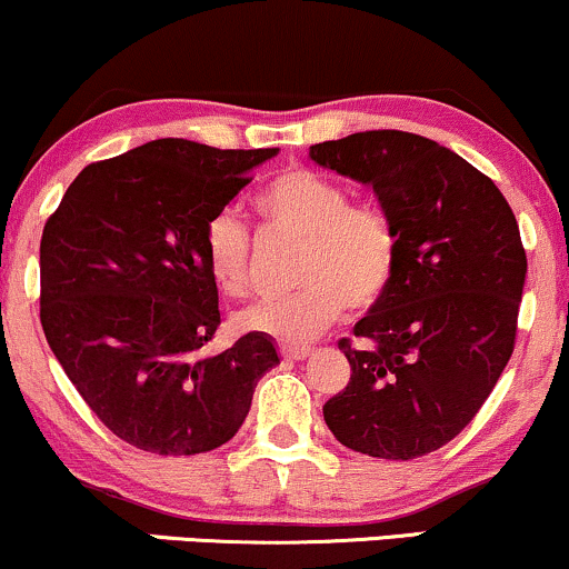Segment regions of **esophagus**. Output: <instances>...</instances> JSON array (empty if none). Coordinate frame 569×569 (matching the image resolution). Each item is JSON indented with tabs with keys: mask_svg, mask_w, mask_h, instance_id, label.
I'll return each instance as SVG.
<instances>
[{
	"mask_svg": "<svg viewBox=\"0 0 569 569\" xmlns=\"http://www.w3.org/2000/svg\"><path fill=\"white\" fill-rule=\"evenodd\" d=\"M312 355V350L310 347H293V345H280V358L283 360H291V362H297V360H307Z\"/></svg>",
	"mask_w": 569,
	"mask_h": 569,
	"instance_id": "1",
	"label": "esophagus"
}]
</instances>
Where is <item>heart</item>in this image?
Masks as SVG:
<instances>
[{
	"mask_svg": "<svg viewBox=\"0 0 569 569\" xmlns=\"http://www.w3.org/2000/svg\"><path fill=\"white\" fill-rule=\"evenodd\" d=\"M251 203L264 222L297 232L305 246L297 267L302 289L249 307L241 315L246 331L280 345H310L347 307L368 310L385 299L400 264V236L387 211L373 203H352L345 184L307 167L280 169ZM203 262L224 297H243L251 236L230 211L207 224Z\"/></svg>",
	"mask_w": 569,
	"mask_h": 569,
	"instance_id": "heart-1",
	"label": "heart"
}]
</instances>
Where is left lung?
Segmentation results:
<instances>
[{"label":"left lung","mask_w":569,"mask_h":569,"mask_svg":"<svg viewBox=\"0 0 569 569\" xmlns=\"http://www.w3.org/2000/svg\"><path fill=\"white\" fill-rule=\"evenodd\" d=\"M310 159L371 184L400 236L381 302L339 341L350 385L323 406L347 448L410 461L475 419L515 352L527 257L488 174L429 137L371 129L318 142Z\"/></svg>","instance_id":"left-lung-1"}]
</instances>
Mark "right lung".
Masks as SVG:
<instances>
[{
	"label": "right lung",
	"mask_w": 569,
	"mask_h": 569,
	"mask_svg": "<svg viewBox=\"0 0 569 569\" xmlns=\"http://www.w3.org/2000/svg\"><path fill=\"white\" fill-rule=\"evenodd\" d=\"M278 148L163 137L94 161L68 184L39 246V318L98 419L134 448L196 456L241 429L276 345L246 333L219 355L203 232Z\"/></svg>",
	"instance_id": "right-lung-1"
}]
</instances>
